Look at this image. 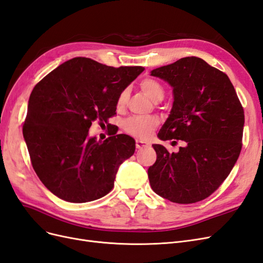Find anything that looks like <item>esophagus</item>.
I'll list each match as a JSON object with an SVG mask.
<instances>
[{"mask_svg": "<svg viewBox=\"0 0 263 263\" xmlns=\"http://www.w3.org/2000/svg\"><path fill=\"white\" fill-rule=\"evenodd\" d=\"M149 145V143L145 142V141H141V140H137V143H135V146L137 148H143V147H146Z\"/></svg>", "mask_w": 263, "mask_h": 263, "instance_id": "34e87169", "label": "esophagus"}]
</instances>
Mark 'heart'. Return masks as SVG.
<instances>
[{
	"label": "heart",
	"instance_id": "b5f03b06",
	"mask_svg": "<svg viewBox=\"0 0 263 263\" xmlns=\"http://www.w3.org/2000/svg\"><path fill=\"white\" fill-rule=\"evenodd\" d=\"M140 88L148 98H151L154 103H158L165 96V89L162 84L153 79H145L140 83ZM129 92L126 89L121 91V94L118 97L117 107L123 108L128 100ZM158 125V119L156 117H140L135 116L129 118L124 121L123 128L129 134L133 137L145 139L154 132Z\"/></svg>",
	"mask_w": 263,
	"mask_h": 263
}]
</instances>
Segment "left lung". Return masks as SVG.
<instances>
[{"instance_id": "left-lung-1", "label": "left lung", "mask_w": 263, "mask_h": 263, "mask_svg": "<svg viewBox=\"0 0 263 263\" xmlns=\"http://www.w3.org/2000/svg\"><path fill=\"white\" fill-rule=\"evenodd\" d=\"M151 75L167 82L174 97L157 137L182 140L184 146L169 153L153 144L157 158L147 171L149 184L172 202H199L222 184L238 159L243 109L228 76L200 58H182Z\"/></svg>"}]
</instances>
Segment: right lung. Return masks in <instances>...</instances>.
Listing matches in <instances>:
<instances>
[{
	"label": "right lung",
	"instance_id": "right-lung-1",
	"mask_svg": "<svg viewBox=\"0 0 263 263\" xmlns=\"http://www.w3.org/2000/svg\"><path fill=\"white\" fill-rule=\"evenodd\" d=\"M143 71L79 57L59 65L32 89L23 135L33 169L54 196L84 203L112 189L118 169L134 154L135 141L117 134L101 142L88 131L96 120L108 123L121 91Z\"/></svg>",
	"mask_w": 263,
	"mask_h": 263
}]
</instances>
